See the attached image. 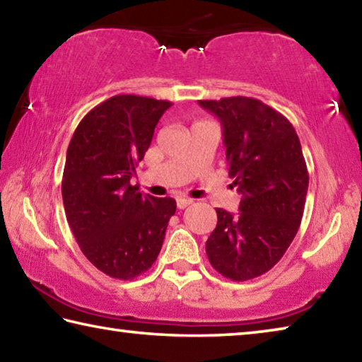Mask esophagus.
Here are the masks:
<instances>
[{
	"label": "esophagus",
	"instance_id": "1",
	"mask_svg": "<svg viewBox=\"0 0 362 362\" xmlns=\"http://www.w3.org/2000/svg\"><path fill=\"white\" fill-rule=\"evenodd\" d=\"M192 203L193 199L189 198H177V207H179V209H185V207H188Z\"/></svg>",
	"mask_w": 362,
	"mask_h": 362
}]
</instances>
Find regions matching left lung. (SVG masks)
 <instances>
[{
    "instance_id": "1",
    "label": "left lung",
    "mask_w": 362,
    "mask_h": 362,
    "mask_svg": "<svg viewBox=\"0 0 362 362\" xmlns=\"http://www.w3.org/2000/svg\"><path fill=\"white\" fill-rule=\"evenodd\" d=\"M199 105L222 122L228 175L243 194L238 214L216 209L207 259L225 278L252 279L276 265L302 222L308 192L302 145L284 115L252 97Z\"/></svg>"
}]
</instances>
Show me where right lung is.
<instances>
[{
	"label": "right lung",
	"instance_id": "1",
	"mask_svg": "<svg viewBox=\"0 0 362 362\" xmlns=\"http://www.w3.org/2000/svg\"><path fill=\"white\" fill-rule=\"evenodd\" d=\"M169 100L121 94L79 121L62 177L65 216L81 252L115 279L145 273L161 250L175 199L142 194L131 177Z\"/></svg>",
	"mask_w": 362,
	"mask_h": 362
}]
</instances>
